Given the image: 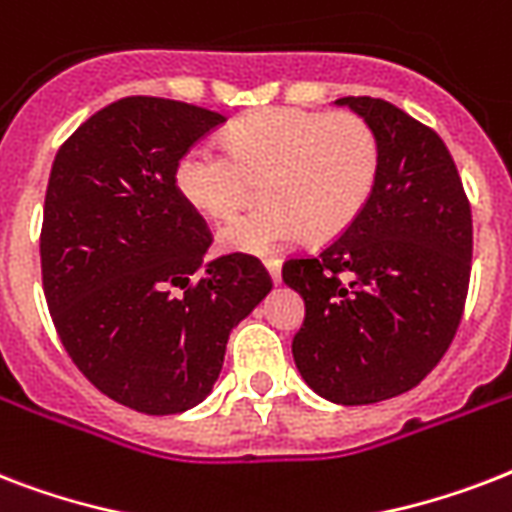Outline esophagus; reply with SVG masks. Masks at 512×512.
<instances>
[{"instance_id":"1","label":"esophagus","mask_w":512,"mask_h":512,"mask_svg":"<svg viewBox=\"0 0 512 512\" xmlns=\"http://www.w3.org/2000/svg\"><path fill=\"white\" fill-rule=\"evenodd\" d=\"M265 271H268V276L273 279V284H281V260L268 257V260H265Z\"/></svg>"}]
</instances>
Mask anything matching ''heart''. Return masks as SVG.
Returning a JSON list of instances; mask_svg holds the SVG:
<instances>
[{"label":"heart","instance_id":"heart-1","mask_svg":"<svg viewBox=\"0 0 512 512\" xmlns=\"http://www.w3.org/2000/svg\"><path fill=\"white\" fill-rule=\"evenodd\" d=\"M380 175V140L350 111L263 108L225 132V151L196 143L175 164L180 199L199 215L228 220L263 180V209L223 225L225 252L271 255L308 233L332 241L356 223Z\"/></svg>","mask_w":512,"mask_h":512}]
</instances>
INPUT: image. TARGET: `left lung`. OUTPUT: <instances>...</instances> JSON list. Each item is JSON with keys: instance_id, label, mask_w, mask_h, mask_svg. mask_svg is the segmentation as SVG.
Returning a JSON list of instances; mask_svg holds the SVG:
<instances>
[{"instance_id": "left-lung-1", "label": "left lung", "mask_w": 512, "mask_h": 512, "mask_svg": "<svg viewBox=\"0 0 512 512\" xmlns=\"http://www.w3.org/2000/svg\"><path fill=\"white\" fill-rule=\"evenodd\" d=\"M372 124L380 175L356 223L319 255L284 263L305 300L292 356L321 398L377 404L420 385L460 327L473 217L436 132L380 98H340Z\"/></svg>"}]
</instances>
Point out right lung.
<instances>
[{
    "mask_svg": "<svg viewBox=\"0 0 512 512\" xmlns=\"http://www.w3.org/2000/svg\"><path fill=\"white\" fill-rule=\"evenodd\" d=\"M223 122L180 100L122 98L52 162L39 239L52 324L79 372L135 412L201 404L231 329L273 287L252 255L204 260L212 233L175 188L177 159Z\"/></svg>",
    "mask_w": 512,
    "mask_h": 512,
    "instance_id": "obj_1",
    "label": "right lung"
}]
</instances>
